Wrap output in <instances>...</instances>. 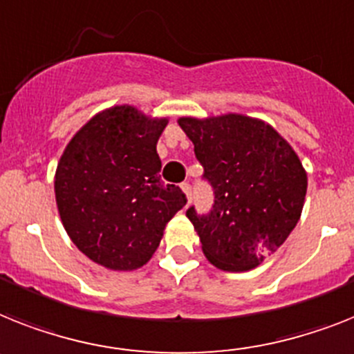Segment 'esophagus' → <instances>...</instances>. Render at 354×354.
<instances>
[{
  "instance_id": "obj_1",
  "label": "esophagus",
  "mask_w": 354,
  "mask_h": 354,
  "mask_svg": "<svg viewBox=\"0 0 354 354\" xmlns=\"http://www.w3.org/2000/svg\"><path fill=\"white\" fill-rule=\"evenodd\" d=\"M180 188H183V192L186 194L188 201H192V186H189V183H183L180 184Z\"/></svg>"
}]
</instances>
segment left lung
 Here are the masks:
<instances>
[{
  "instance_id": "left-lung-1",
  "label": "left lung",
  "mask_w": 354,
  "mask_h": 354,
  "mask_svg": "<svg viewBox=\"0 0 354 354\" xmlns=\"http://www.w3.org/2000/svg\"><path fill=\"white\" fill-rule=\"evenodd\" d=\"M179 127L213 189L208 213L186 212L204 255L218 270H253L299 223L308 189L299 156L270 124L239 113L180 118Z\"/></svg>"
}]
</instances>
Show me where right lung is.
Returning <instances> with one entry per match:
<instances>
[{
	"instance_id": "obj_1",
	"label": "right lung",
	"mask_w": 354,
	"mask_h": 354,
	"mask_svg": "<svg viewBox=\"0 0 354 354\" xmlns=\"http://www.w3.org/2000/svg\"><path fill=\"white\" fill-rule=\"evenodd\" d=\"M166 122L113 106L90 119L61 156L54 188L63 226L79 251L108 270L150 261L188 201L160 180L156 146Z\"/></svg>"
}]
</instances>
